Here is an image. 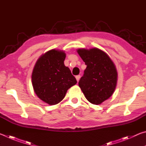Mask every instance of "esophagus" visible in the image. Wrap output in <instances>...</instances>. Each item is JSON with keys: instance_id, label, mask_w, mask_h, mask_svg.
Instances as JSON below:
<instances>
[{"instance_id": "1", "label": "esophagus", "mask_w": 146, "mask_h": 146, "mask_svg": "<svg viewBox=\"0 0 146 146\" xmlns=\"http://www.w3.org/2000/svg\"><path fill=\"white\" fill-rule=\"evenodd\" d=\"M75 78H76V80H77V82H78L79 80H80V75H76V76H75Z\"/></svg>"}]
</instances>
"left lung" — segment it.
<instances>
[{
    "mask_svg": "<svg viewBox=\"0 0 146 146\" xmlns=\"http://www.w3.org/2000/svg\"><path fill=\"white\" fill-rule=\"evenodd\" d=\"M77 53L87 66L78 85L89 102L98 105L108 100L117 86L118 73L111 58L101 49H78Z\"/></svg>",
    "mask_w": 146,
    "mask_h": 146,
    "instance_id": "obj_1",
    "label": "left lung"
}]
</instances>
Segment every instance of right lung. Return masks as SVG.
I'll return each instance as SVG.
<instances>
[{
    "instance_id": "obj_1",
    "label": "right lung",
    "mask_w": 146,
    "mask_h": 146,
    "mask_svg": "<svg viewBox=\"0 0 146 146\" xmlns=\"http://www.w3.org/2000/svg\"><path fill=\"white\" fill-rule=\"evenodd\" d=\"M66 53L51 49L42 54L35 65L31 75L33 90L41 100L49 105L57 104L65 97L76 80L64 65Z\"/></svg>"
}]
</instances>
